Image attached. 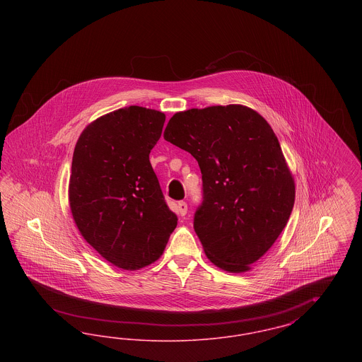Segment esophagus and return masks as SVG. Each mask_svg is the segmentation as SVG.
Masks as SVG:
<instances>
[{
	"label": "esophagus",
	"instance_id": "34e87169",
	"mask_svg": "<svg viewBox=\"0 0 362 362\" xmlns=\"http://www.w3.org/2000/svg\"><path fill=\"white\" fill-rule=\"evenodd\" d=\"M176 207H177V209H176V210H177V213H179L182 217L187 214V204H186V202L180 201Z\"/></svg>",
	"mask_w": 362,
	"mask_h": 362
}]
</instances>
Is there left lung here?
I'll return each instance as SVG.
<instances>
[{"instance_id":"1","label":"left lung","mask_w":362,"mask_h":362,"mask_svg":"<svg viewBox=\"0 0 362 362\" xmlns=\"http://www.w3.org/2000/svg\"><path fill=\"white\" fill-rule=\"evenodd\" d=\"M164 139L201 168L194 229L207 258L226 272H247L274 244L294 205L276 133L257 111L229 104L176 112Z\"/></svg>"}]
</instances>
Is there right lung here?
Segmentation results:
<instances>
[{
  "label": "right lung",
  "mask_w": 362,
  "mask_h": 362,
  "mask_svg": "<svg viewBox=\"0 0 362 362\" xmlns=\"http://www.w3.org/2000/svg\"><path fill=\"white\" fill-rule=\"evenodd\" d=\"M164 122L160 111L124 107L92 122L74 148L73 218L83 238L124 270L160 258L177 224L149 161Z\"/></svg>",
  "instance_id": "add662e5"
}]
</instances>
